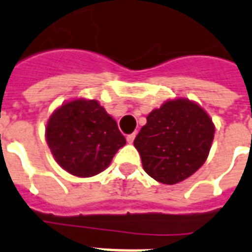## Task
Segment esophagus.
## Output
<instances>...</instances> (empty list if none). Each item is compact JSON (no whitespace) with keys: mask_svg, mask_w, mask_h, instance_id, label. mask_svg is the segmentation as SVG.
I'll use <instances>...</instances> for the list:
<instances>
[{"mask_svg":"<svg viewBox=\"0 0 252 252\" xmlns=\"http://www.w3.org/2000/svg\"><path fill=\"white\" fill-rule=\"evenodd\" d=\"M134 137H136V133H130L126 136V141L129 142V144H132V142L134 141Z\"/></svg>","mask_w":252,"mask_h":252,"instance_id":"34e87169","label":"esophagus"}]
</instances>
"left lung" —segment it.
Segmentation results:
<instances>
[{
	"label": "left lung",
	"mask_w": 252,
	"mask_h": 252,
	"mask_svg": "<svg viewBox=\"0 0 252 252\" xmlns=\"http://www.w3.org/2000/svg\"><path fill=\"white\" fill-rule=\"evenodd\" d=\"M134 138L146 174L163 184L187 179L205 162L215 137L208 114L187 99L152 111Z\"/></svg>",
	"instance_id": "left-lung-1"
}]
</instances>
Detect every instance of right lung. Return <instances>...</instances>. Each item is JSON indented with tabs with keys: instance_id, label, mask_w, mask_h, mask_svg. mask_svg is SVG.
Returning a JSON list of instances; mask_svg holds the SVG:
<instances>
[{
	"instance_id": "right-lung-1",
	"label": "right lung",
	"mask_w": 252,
	"mask_h": 252,
	"mask_svg": "<svg viewBox=\"0 0 252 252\" xmlns=\"http://www.w3.org/2000/svg\"><path fill=\"white\" fill-rule=\"evenodd\" d=\"M45 136L57 163L81 178L103 171L126 145L114 119L96 100L85 99L72 100L55 111Z\"/></svg>"
}]
</instances>
